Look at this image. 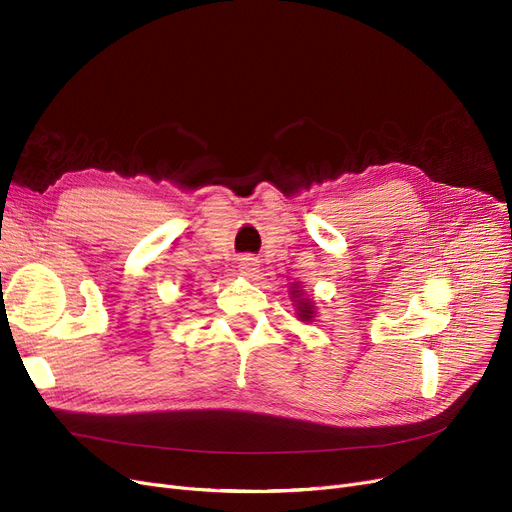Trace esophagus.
<instances>
[{"mask_svg":"<svg viewBox=\"0 0 512 512\" xmlns=\"http://www.w3.org/2000/svg\"><path fill=\"white\" fill-rule=\"evenodd\" d=\"M238 270L242 276H255L259 272V261L253 255H242L238 259Z\"/></svg>","mask_w":512,"mask_h":512,"instance_id":"34e87169","label":"esophagus"}]
</instances>
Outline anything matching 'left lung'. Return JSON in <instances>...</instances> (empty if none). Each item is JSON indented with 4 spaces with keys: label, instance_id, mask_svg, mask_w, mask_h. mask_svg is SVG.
Wrapping results in <instances>:
<instances>
[{
    "label": "left lung",
    "instance_id": "obj_1",
    "mask_svg": "<svg viewBox=\"0 0 512 512\" xmlns=\"http://www.w3.org/2000/svg\"><path fill=\"white\" fill-rule=\"evenodd\" d=\"M294 292H301V290H294ZM292 292V294H294ZM299 303V315H301V319H305V321H309L311 317H313V305H311V301L309 299H303V301H297Z\"/></svg>",
    "mask_w": 512,
    "mask_h": 512
}]
</instances>
